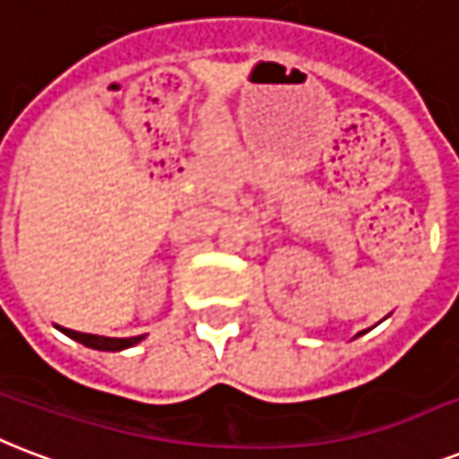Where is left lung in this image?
Segmentation results:
<instances>
[{"instance_id":"1","label":"left lung","mask_w":459,"mask_h":459,"mask_svg":"<svg viewBox=\"0 0 459 459\" xmlns=\"http://www.w3.org/2000/svg\"><path fill=\"white\" fill-rule=\"evenodd\" d=\"M359 335H361V333H359Z\"/></svg>"}]
</instances>
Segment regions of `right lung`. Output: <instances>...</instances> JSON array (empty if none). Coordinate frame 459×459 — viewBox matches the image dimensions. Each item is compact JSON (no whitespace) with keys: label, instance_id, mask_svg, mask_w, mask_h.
Masks as SVG:
<instances>
[{"label":"right lung","instance_id":"right-lung-1","mask_svg":"<svg viewBox=\"0 0 459 459\" xmlns=\"http://www.w3.org/2000/svg\"><path fill=\"white\" fill-rule=\"evenodd\" d=\"M56 328L62 330L64 335H69L71 340H76V342L85 344V347H91V350H102V351H122V350H126V347H134V344H138L145 337V335L102 337V335H88V333H78V330L62 328V325H56Z\"/></svg>","mask_w":459,"mask_h":459}]
</instances>
